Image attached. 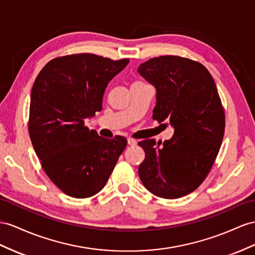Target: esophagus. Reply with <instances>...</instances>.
Returning <instances> with one entry per match:
<instances>
[{"label":"esophagus","mask_w":255,"mask_h":255,"mask_svg":"<svg viewBox=\"0 0 255 255\" xmlns=\"http://www.w3.org/2000/svg\"><path fill=\"white\" fill-rule=\"evenodd\" d=\"M127 142H128L129 145H135L136 144V141L134 139H132V138H128Z\"/></svg>","instance_id":"1"}]
</instances>
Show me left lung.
<instances>
[{
  "label": "left lung",
  "mask_w": 255,
  "mask_h": 255,
  "mask_svg": "<svg viewBox=\"0 0 255 255\" xmlns=\"http://www.w3.org/2000/svg\"><path fill=\"white\" fill-rule=\"evenodd\" d=\"M138 71L157 90L153 120L174 128L161 146L154 139L138 143L145 152L139 177L158 197H183L205 181L223 141L225 113L217 86L205 65L179 56L152 58Z\"/></svg>",
  "instance_id": "1"
}]
</instances>
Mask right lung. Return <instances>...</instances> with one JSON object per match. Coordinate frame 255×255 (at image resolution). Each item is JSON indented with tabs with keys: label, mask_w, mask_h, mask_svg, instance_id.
<instances>
[{
	"label": "right lung",
	"mask_w": 255,
	"mask_h": 255,
	"mask_svg": "<svg viewBox=\"0 0 255 255\" xmlns=\"http://www.w3.org/2000/svg\"><path fill=\"white\" fill-rule=\"evenodd\" d=\"M129 59L94 54L57 57L45 64L31 91L29 134L43 170L64 194L88 198L106 185L127 140L102 138L85 120L102 110L109 82Z\"/></svg>",
	"instance_id": "obj_1"
}]
</instances>
